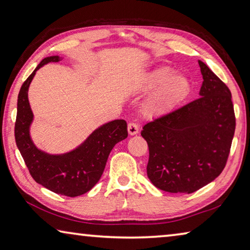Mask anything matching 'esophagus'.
I'll return each mask as SVG.
<instances>
[{"instance_id": "34e87169", "label": "esophagus", "mask_w": 250, "mask_h": 250, "mask_svg": "<svg viewBox=\"0 0 250 250\" xmlns=\"http://www.w3.org/2000/svg\"><path fill=\"white\" fill-rule=\"evenodd\" d=\"M128 132L130 135H134L139 132V125L135 122H130L128 125Z\"/></svg>"}]
</instances>
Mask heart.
Instances as JSON below:
<instances>
[{"label":"heart","mask_w":250,"mask_h":250,"mask_svg":"<svg viewBox=\"0 0 250 250\" xmlns=\"http://www.w3.org/2000/svg\"><path fill=\"white\" fill-rule=\"evenodd\" d=\"M172 73L170 68L163 67L154 70L147 78V88H159L146 104V111L149 113L167 111L183 99L188 92V80L182 75L172 76Z\"/></svg>","instance_id":"1"}]
</instances>
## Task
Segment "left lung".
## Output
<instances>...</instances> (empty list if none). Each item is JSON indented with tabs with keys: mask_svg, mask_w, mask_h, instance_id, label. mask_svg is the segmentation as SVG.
<instances>
[{
	"mask_svg": "<svg viewBox=\"0 0 250 250\" xmlns=\"http://www.w3.org/2000/svg\"><path fill=\"white\" fill-rule=\"evenodd\" d=\"M200 98L143 126L149 146L147 177L162 191L188 193L223 172L234 138L231 92L204 62Z\"/></svg>",
	"mask_w": 250,
	"mask_h": 250,
	"instance_id": "8db88e82",
	"label": "left lung"
}]
</instances>
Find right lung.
I'll list each match as a JSON object with an SVG mask.
<instances>
[{
  "instance_id": "1",
  "label": "right lung",
  "mask_w": 250,
  "mask_h": 250,
  "mask_svg": "<svg viewBox=\"0 0 250 250\" xmlns=\"http://www.w3.org/2000/svg\"><path fill=\"white\" fill-rule=\"evenodd\" d=\"M59 61V56L44 58L22 84L14 134L16 146L33 179L54 193L75 197L90 191L100 180L112 147L128 137V130L125 120L108 122L94 131L77 149L62 155L47 154L34 146L29 137L33 121L27 98L29 83L42 66Z\"/></svg>"
}]
</instances>
